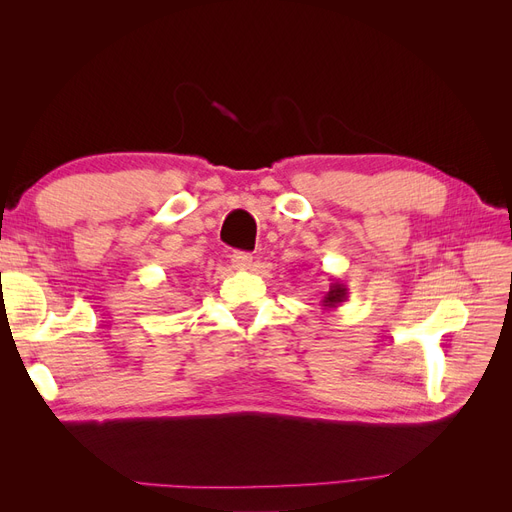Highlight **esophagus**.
Wrapping results in <instances>:
<instances>
[{
	"label": "esophagus",
	"instance_id": "esophagus-1",
	"mask_svg": "<svg viewBox=\"0 0 512 512\" xmlns=\"http://www.w3.org/2000/svg\"><path fill=\"white\" fill-rule=\"evenodd\" d=\"M230 260L235 269H250L252 267V254H247V252H235L230 256Z\"/></svg>",
	"mask_w": 512,
	"mask_h": 512
}]
</instances>
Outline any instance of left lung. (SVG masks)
Listing matches in <instances>:
<instances>
[{
  "label": "left lung",
  "mask_w": 512,
  "mask_h": 512,
  "mask_svg": "<svg viewBox=\"0 0 512 512\" xmlns=\"http://www.w3.org/2000/svg\"><path fill=\"white\" fill-rule=\"evenodd\" d=\"M346 299H348V286L342 284V282H333L329 286V292L324 294L320 303H322L324 309H335V307L342 305Z\"/></svg>",
  "instance_id": "1"
}]
</instances>
